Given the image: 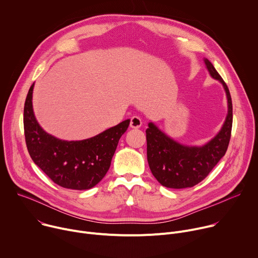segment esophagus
<instances>
[{"label": "esophagus", "instance_id": "34e87169", "mask_svg": "<svg viewBox=\"0 0 258 258\" xmlns=\"http://www.w3.org/2000/svg\"><path fill=\"white\" fill-rule=\"evenodd\" d=\"M131 127L133 128H139L142 125V119L139 116H133L131 118Z\"/></svg>", "mask_w": 258, "mask_h": 258}]
</instances>
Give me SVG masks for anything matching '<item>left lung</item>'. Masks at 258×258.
<instances>
[{
  "label": "left lung",
  "mask_w": 258,
  "mask_h": 258,
  "mask_svg": "<svg viewBox=\"0 0 258 258\" xmlns=\"http://www.w3.org/2000/svg\"><path fill=\"white\" fill-rule=\"evenodd\" d=\"M204 62L210 76L224 86L228 99V115L219 133L201 147L181 145L149 122V127L146 130L147 159L155 178L166 188L194 187L208 175L228 150L233 124L232 98L227 84L211 62L207 59Z\"/></svg>",
  "instance_id": "8db88e82"
}]
</instances>
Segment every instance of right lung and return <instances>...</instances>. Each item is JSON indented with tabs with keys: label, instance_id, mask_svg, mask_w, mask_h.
<instances>
[{
	"label": "right lung",
	"instance_id": "1",
	"mask_svg": "<svg viewBox=\"0 0 258 258\" xmlns=\"http://www.w3.org/2000/svg\"><path fill=\"white\" fill-rule=\"evenodd\" d=\"M30 87L23 113L24 136L28 153L58 186L72 190H88L105 176L120 137L130 119L83 141H63L46 133L36 121L32 110Z\"/></svg>",
	"mask_w": 258,
	"mask_h": 258
}]
</instances>
